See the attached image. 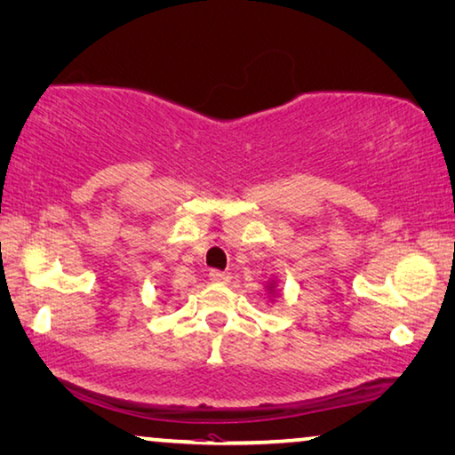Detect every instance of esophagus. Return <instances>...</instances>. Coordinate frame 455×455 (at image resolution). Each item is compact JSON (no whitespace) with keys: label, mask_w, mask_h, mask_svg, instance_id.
I'll return each instance as SVG.
<instances>
[{"label":"esophagus","mask_w":455,"mask_h":455,"mask_svg":"<svg viewBox=\"0 0 455 455\" xmlns=\"http://www.w3.org/2000/svg\"><path fill=\"white\" fill-rule=\"evenodd\" d=\"M209 281H213V283H229L232 281V276H229V272H221V270H212L209 272Z\"/></svg>","instance_id":"1"}]
</instances>
